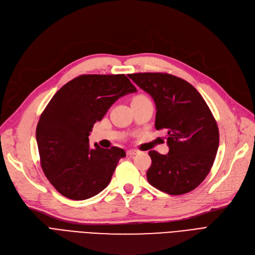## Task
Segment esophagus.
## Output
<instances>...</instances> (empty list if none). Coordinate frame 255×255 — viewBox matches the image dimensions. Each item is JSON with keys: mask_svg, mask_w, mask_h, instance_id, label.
Listing matches in <instances>:
<instances>
[{"mask_svg": "<svg viewBox=\"0 0 255 255\" xmlns=\"http://www.w3.org/2000/svg\"><path fill=\"white\" fill-rule=\"evenodd\" d=\"M137 154V151L136 150H128L127 151V155H129V156H133V155Z\"/></svg>", "mask_w": 255, "mask_h": 255, "instance_id": "34e87169", "label": "esophagus"}]
</instances>
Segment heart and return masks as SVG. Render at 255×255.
I'll return each mask as SVG.
<instances>
[{
  "label": "heart",
  "instance_id": "b5f03b06",
  "mask_svg": "<svg viewBox=\"0 0 255 255\" xmlns=\"http://www.w3.org/2000/svg\"><path fill=\"white\" fill-rule=\"evenodd\" d=\"M139 98H146V97L142 96V95H138V96H136L134 99H139Z\"/></svg>",
  "mask_w": 255,
  "mask_h": 255
}]
</instances>
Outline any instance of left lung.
<instances>
[{"mask_svg": "<svg viewBox=\"0 0 255 255\" xmlns=\"http://www.w3.org/2000/svg\"><path fill=\"white\" fill-rule=\"evenodd\" d=\"M156 106L155 128L168 132L169 153L149 151V183L169 195L186 194L212 169L219 147L217 122L196 88L167 73L130 74Z\"/></svg>", "mask_w": 255, "mask_h": 255, "instance_id": "8db88e82", "label": "left lung"}]
</instances>
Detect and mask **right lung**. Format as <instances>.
Wrapping results in <instances>:
<instances>
[{
	"label": "right lung",
	"mask_w": 255,
	"mask_h": 255,
	"mask_svg": "<svg viewBox=\"0 0 255 255\" xmlns=\"http://www.w3.org/2000/svg\"><path fill=\"white\" fill-rule=\"evenodd\" d=\"M135 92L124 74L81 75L53 96L39 118L36 141L42 171L62 196L85 200L109 184L126 153L92 148L88 135L119 98Z\"/></svg>",
	"instance_id": "right-lung-1"
}]
</instances>
